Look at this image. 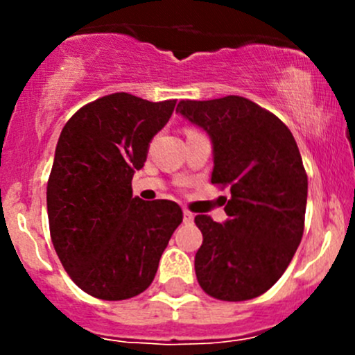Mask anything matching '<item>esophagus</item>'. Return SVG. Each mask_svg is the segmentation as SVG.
<instances>
[{
    "label": "esophagus",
    "mask_w": 355,
    "mask_h": 355,
    "mask_svg": "<svg viewBox=\"0 0 355 355\" xmlns=\"http://www.w3.org/2000/svg\"><path fill=\"white\" fill-rule=\"evenodd\" d=\"M192 221H194V214L191 211L184 209V223H192Z\"/></svg>",
    "instance_id": "34e87169"
}]
</instances>
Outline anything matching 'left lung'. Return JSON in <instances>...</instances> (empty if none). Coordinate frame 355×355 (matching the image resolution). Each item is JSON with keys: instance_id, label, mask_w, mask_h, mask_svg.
<instances>
[{"instance_id": "obj_1", "label": "left lung", "mask_w": 355, "mask_h": 355, "mask_svg": "<svg viewBox=\"0 0 355 355\" xmlns=\"http://www.w3.org/2000/svg\"><path fill=\"white\" fill-rule=\"evenodd\" d=\"M177 113L213 144V184L230 185L223 223L196 216L202 245L196 277L220 300L254 299L284 275L300 244L307 175L292 132L241 96L180 101Z\"/></svg>"}]
</instances>
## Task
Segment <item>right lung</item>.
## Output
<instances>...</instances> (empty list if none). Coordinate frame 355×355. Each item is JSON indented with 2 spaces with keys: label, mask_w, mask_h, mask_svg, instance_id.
Here are the masks:
<instances>
[{
  "label": "right lung",
  "mask_w": 355,
  "mask_h": 355,
  "mask_svg": "<svg viewBox=\"0 0 355 355\" xmlns=\"http://www.w3.org/2000/svg\"><path fill=\"white\" fill-rule=\"evenodd\" d=\"M175 103L116 92L78 110L60 134L46 192L49 232L65 271L89 295L144 292L182 223L173 200L132 198L135 170Z\"/></svg>",
  "instance_id": "right-lung-1"
}]
</instances>
